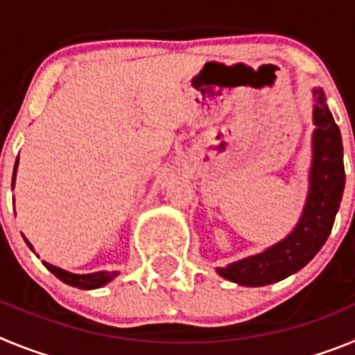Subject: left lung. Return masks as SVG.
I'll use <instances>...</instances> for the list:
<instances>
[{
  "label": "left lung",
  "instance_id": "8db88e82",
  "mask_svg": "<svg viewBox=\"0 0 355 355\" xmlns=\"http://www.w3.org/2000/svg\"><path fill=\"white\" fill-rule=\"evenodd\" d=\"M313 130L309 187L299 222L274 245L216 268V274L241 286H266L299 272L316 256L331 234L345 188L343 144L340 128L325 103V92L313 89Z\"/></svg>",
  "mask_w": 355,
  "mask_h": 355
}]
</instances>
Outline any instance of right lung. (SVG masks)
<instances>
[{"label": "right lung", "instance_id": "obj_1", "mask_svg": "<svg viewBox=\"0 0 355 355\" xmlns=\"http://www.w3.org/2000/svg\"><path fill=\"white\" fill-rule=\"evenodd\" d=\"M17 165H19V156H17V159H15L14 175H12V188H14V184H15ZM24 241H26V245L33 250V245H31L26 238H24ZM33 252H35V250H33ZM42 263L53 275H56V277L60 279L62 283L69 284V286L80 288V290H96V288H101V286H105V284H108L110 281H114V279L119 275L117 270H112V272L99 270V272H92V274H72V272L64 270V268H60V266H55L48 261H42Z\"/></svg>", "mask_w": 355, "mask_h": 355}]
</instances>
